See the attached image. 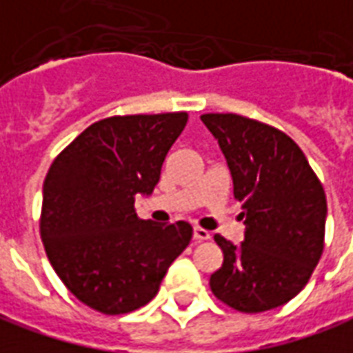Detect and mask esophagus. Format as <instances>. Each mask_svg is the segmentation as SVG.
Wrapping results in <instances>:
<instances>
[{"mask_svg": "<svg viewBox=\"0 0 353 353\" xmlns=\"http://www.w3.org/2000/svg\"><path fill=\"white\" fill-rule=\"evenodd\" d=\"M193 237H195V241H207V239H210V234L205 228L195 226L193 228Z\"/></svg>", "mask_w": 353, "mask_h": 353, "instance_id": "34e87169", "label": "esophagus"}]
</instances>
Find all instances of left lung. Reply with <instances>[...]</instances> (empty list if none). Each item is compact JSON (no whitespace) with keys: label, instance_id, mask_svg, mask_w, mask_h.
<instances>
[{"label":"left lung","instance_id":"obj_1","mask_svg":"<svg viewBox=\"0 0 353 353\" xmlns=\"http://www.w3.org/2000/svg\"><path fill=\"white\" fill-rule=\"evenodd\" d=\"M241 203V243L214 236L224 263L212 294L241 313L280 307L296 297L323 253L327 196L301 148L282 131L237 114H205Z\"/></svg>","mask_w":353,"mask_h":353}]
</instances>
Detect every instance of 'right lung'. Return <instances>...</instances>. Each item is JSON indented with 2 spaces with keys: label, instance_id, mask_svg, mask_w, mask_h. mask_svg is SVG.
<instances>
[{
  "label": "right lung",
  "instance_id": "right-lung-1",
  "mask_svg": "<svg viewBox=\"0 0 353 353\" xmlns=\"http://www.w3.org/2000/svg\"><path fill=\"white\" fill-rule=\"evenodd\" d=\"M187 114L116 116L85 129L54 160L42 189L40 234L56 274L88 307L121 315L157 296L193 228L137 218Z\"/></svg>",
  "mask_w": 353,
  "mask_h": 353
}]
</instances>
